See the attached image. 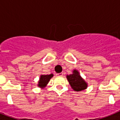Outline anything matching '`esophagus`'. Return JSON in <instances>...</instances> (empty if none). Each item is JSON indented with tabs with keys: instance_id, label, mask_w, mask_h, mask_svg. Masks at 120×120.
Returning <instances> with one entry per match:
<instances>
[{
	"instance_id": "1",
	"label": "esophagus",
	"mask_w": 120,
	"mask_h": 120,
	"mask_svg": "<svg viewBox=\"0 0 120 120\" xmlns=\"http://www.w3.org/2000/svg\"><path fill=\"white\" fill-rule=\"evenodd\" d=\"M56 75H57V76H58V77H62V76H63V73H58V74H56Z\"/></svg>"
}]
</instances>
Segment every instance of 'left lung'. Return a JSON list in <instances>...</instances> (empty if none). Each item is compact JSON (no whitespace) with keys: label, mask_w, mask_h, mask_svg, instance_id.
Here are the masks:
<instances>
[{"label":"left lung","mask_w":120,"mask_h":120,"mask_svg":"<svg viewBox=\"0 0 120 120\" xmlns=\"http://www.w3.org/2000/svg\"><path fill=\"white\" fill-rule=\"evenodd\" d=\"M71 88L76 91H81L87 88L88 83L80 75L79 70H73L72 73L66 76Z\"/></svg>","instance_id":"1"}]
</instances>
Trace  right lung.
<instances>
[{
    "mask_svg": "<svg viewBox=\"0 0 120 120\" xmlns=\"http://www.w3.org/2000/svg\"><path fill=\"white\" fill-rule=\"evenodd\" d=\"M53 77V74L52 73H51L50 75H40L37 86L39 88H41L43 89L47 85V84L49 83L50 79Z\"/></svg>",
    "mask_w": 120,
    "mask_h": 120,
    "instance_id": "1",
    "label": "right lung"
}]
</instances>
